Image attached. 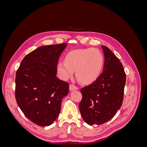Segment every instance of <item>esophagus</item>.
Returning <instances> with one entry per match:
<instances>
[{"instance_id":"1","label":"esophagus","mask_w":147,"mask_h":147,"mask_svg":"<svg viewBox=\"0 0 147 147\" xmlns=\"http://www.w3.org/2000/svg\"><path fill=\"white\" fill-rule=\"evenodd\" d=\"M70 90L71 91H74V90H78V87L74 85V84H70Z\"/></svg>"}]
</instances>
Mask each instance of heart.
<instances>
[{
    "mask_svg": "<svg viewBox=\"0 0 147 147\" xmlns=\"http://www.w3.org/2000/svg\"><path fill=\"white\" fill-rule=\"evenodd\" d=\"M104 64V57L97 48L76 49L67 53L65 61L57 65V72L63 80L72 77L76 71V76L83 83H91L100 75Z\"/></svg>",
    "mask_w": 147,
    "mask_h": 147,
    "instance_id": "b5f03b06",
    "label": "heart"
}]
</instances>
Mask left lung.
<instances>
[{
	"label": "left lung",
	"mask_w": 147,
	"mask_h": 147,
	"mask_svg": "<svg viewBox=\"0 0 147 147\" xmlns=\"http://www.w3.org/2000/svg\"><path fill=\"white\" fill-rule=\"evenodd\" d=\"M105 62L103 72L96 81L81 89L79 109L89 125H100L112 119L121 107L126 84V73L119 59L102 45Z\"/></svg>",
	"instance_id": "left-lung-1"
}]
</instances>
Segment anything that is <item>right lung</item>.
Returning a JSON list of instances; mask_svg holds the SVG:
<instances>
[{"instance_id": "1", "label": "right lung", "mask_w": 147, "mask_h": 147, "mask_svg": "<svg viewBox=\"0 0 147 147\" xmlns=\"http://www.w3.org/2000/svg\"><path fill=\"white\" fill-rule=\"evenodd\" d=\"M66 43L42 46L26 55L16 71L15 98L30 121L40 126L53 123L59 115L69 83L56 77L59 57Z\"/></svg>"}]
</instances>
